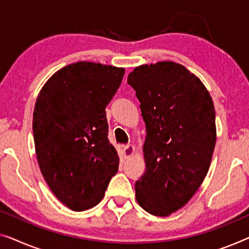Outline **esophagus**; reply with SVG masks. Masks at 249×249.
I'll return each instance as SVG.
<instances>
[{"label":"esophagus","instance_id":"1","mask_svg":"<svg viewBox=\"0 0 249 249\" xmlns=\"http://www.w3.org/2000/svg\"><path fill=\"white\" fill-rule=\"evenodd\" d=\"M123 153L125 158H131L132 155L135 153V146L132 145V144H128V145H125L123 147Z\"/></svg>","mask_w":249,"mask_h":249}]
</instances>
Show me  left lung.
I'll return each instance as SVG.
<instances>
[{"instance_id":"1","label":"left lung","mask_w":249,"mask_h":249,"mask_svg":"<svg viewBox=\"0 0 249 249\" xmlns=\"http://www.w3.org/2000/svg\"><path fill=\"white\" fill-rule=\"evenodd\" d=\"M127 83L146 127L137 203L154 216H170L194 196L209 170L217 136L213 98L195 73L173 61L135 67Z\"/></svg>"}]
</instances>
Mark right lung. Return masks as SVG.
Masks as SVG:
<instances>
[{
  "label": "right lung",
  "instance_id": "add662e5",
  "mask_svg": "<svg viewBox=\"0 0 249 249\" xmlns=\"http://www.w3.org/2000/svg\"><path fill=\"white\" fill-rule=\"evenodd\" d=\"M124 73L120 67L79 61L54 72L36 97L32 129L39 168L73 211L98 205L118 171L105 108Z\"/></svg>",
  "mask_w": 249,
  "mask_h": 249
}]
</instances>
